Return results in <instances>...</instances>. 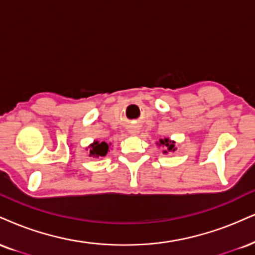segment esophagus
<instances>
[{
	"label": "esophagus",
	"instance_id": "esophagus-1",
	"mask_svg": "<svg viewBox=\"0 0 255 255\" xmlns=\"http://www.w3.org/2000/svg\"><path fill=\"white\" fill-rule=\"evenodd\" d=\"M130 133H133V134H135V133H136V130H130Z\"/></svg>",
	"mask_w": 255,
	"mask_h": 255
}]
</instances>
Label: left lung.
Returning <instances> with one entry per match:
<instances>
[{
    "instance_id": "left-lung-1",
    "label": "left lung",
    "mask_w": 255,
    "mask_h": 255,
    "mask_svg": "<svg viewBox=\"0 0 255 255\" xmlns=\"http://www.w3.org/2000/svg\"><path fill=\"white\" fill-rule=\"evenodd\" d=\"M158 146L165 147L164 153L166 154L168 152H174L177 149L176 147V141L171 140L170 137H164V139H159V142H157Z\"/></svg>"
}]
</instances>
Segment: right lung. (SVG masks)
<instances>
[{
	"label": "right lung",
	"instance_id": "1",
	"mask_svg": "<svg viewBox=\"0 0 255 255\" xmlns=\"http://www.w3.org/2000/svg\"><path fill=\"white\" fill-rule=\"evenodd\" d=\"M110 145L112 143H107L102 141V142H100V141L95 140L93 143H90V145L88 146L89 149V157H93V158H103L106 157L107 153L109 152L110 149Z\"/></svg>",
	"mask_w": 255,
	"mask_h": 255
}]
</instances>
